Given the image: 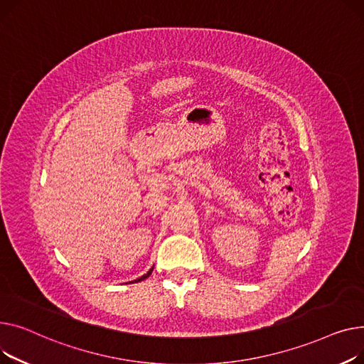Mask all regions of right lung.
I'll list each match as a JSON object with an SVG mask.
<instances>
[{"label":"right lung","instance_id":"right-lung-1","mask_svg":"<svg viewBox=\"0 0 364 364\" xmlns=\"http://www.w3.org/2000/svg\"><path fill=\"white\" fill-rule=\"evenodd\" d=\"M151 272H153V269H149V270H148V272H146V273H145V274H144V276H141V277H138V279H136V281H135V282H139V281H144V279H145V277H148V276H149V274H151Z\"/></svg>","mask_w":364,"mask_h":364}]
</instances>
